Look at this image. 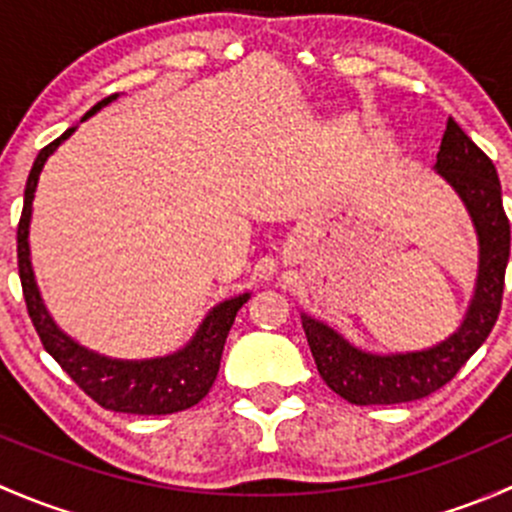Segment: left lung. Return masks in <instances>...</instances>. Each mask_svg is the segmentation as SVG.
Returning a JSON list of instances; mask_svg holds the SVG:
<instances>
[{"instance_id":"8db88e82","label":"left lung","mask_w":512,"mask_h":512,"mask_svg":"<svg viewBox=\"0 0 512 512\" xmlns=\"http://www.w3.org/2000/svg\"><path fill=\"white\" fill-rule=\"evenodd\" d=\"M436 170L456 188L476 225L480 242L476 297L466 322L446 342L426 352L391 356L359 352L327 324L304 314L302 327L319 376L349 404H406L431 396L461 371L498 322L510 257V220L503 210L493 160L448 118Z\"/></svg>"}]
</instances>
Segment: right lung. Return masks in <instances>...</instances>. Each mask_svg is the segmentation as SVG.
<instances>
[{
    "mask_svg": "<svg viewBox=\"0 0 512 512\" xmlns=\"http://www.w3.org/2000/svg\"><path fill=\"white\" fill-rule=\"evenodd\" d=\"M116 96H106L98 101L84 118L96 113L98 108L106 106ZM76 128V126H74ZM74 128L44 146L36 156L32 170H29L27 188H24V208L17 227V260H19V280H22L24 302L27 312L32 317V324L39 334L44 349L56 359V364L76 381L86 396L96 401L98 406L108 411H121V414H138V416H163L185 411L198 404L213 386L218 376L220 359H223L225 339L230 334L232 322L242 304L250 299V294L227 299V302L215 307L198 329L193 342L183 352L165 356V359L153 361H116L98 356L89 349L79 347L74 339L59 332L46 312L44 302L36 289L32 260H29V218H32V200L39 180L41 168H44L49 153L56 151L64 138L74 133Z\"/></svg>",
    "mask_w": 512,
    "mask_h": 512,
    "instance_id": "1",
    "label": "right lung"
}]
</instances>
